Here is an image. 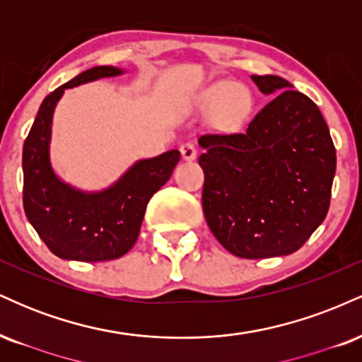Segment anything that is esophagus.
<instances>
[{
  "mask_svg": "<svg viewBox=\"0 0 362 362\" xmlns=\"http://www.w3.org/2000/svg\"><path fill=\"white\" fill-rule=\"evenodd\" d=\"M180 153L185 161H192L195 160V156H197V148H195L192 143H184L180 146Z\"/></svg>",
  "mask_w": 362,
  "mask_h": 362,
  "instance_id": "obj_1",
  "label": "esophagus"
}]
</instances>
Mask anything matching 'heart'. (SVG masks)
Returning <instances> with one entry per match:
<instances>
[{"label":"heart","mask_w":362,"mask_h":362,"mask_svg":"<svg viewBox=\"0 0 362 362\" xmlns=\"http://www.w3.org/2000/svg\"><path fill=\"white\" fill-rule=\"evenodd\" d=\"M201 105L218 110V117L226 126H236L252 110V95L248 88L231 81H218L201 95Z\"/></svg>","instance_id":"obj_1"}]
</instances>
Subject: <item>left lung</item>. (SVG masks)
Segmentation results:
<instances>
[{"instance_id": "left-lung-1", "label": "left lung", "mask_w": 362, "mask_h": 362, "mask_svg": "<svg viewBox=\"0 0 362 362\" xmlns=\"http://www.w3.org/2000/svg\"><path fill=\"white\" fill-rule=\"evenodd\" d=\"M269 102L242 132L199 138L202 209L209 230L242 259L296 252L323 223L335 148L322 112L284 78L252 74Z\"/></svg>"}]
</instances>
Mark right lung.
I'll return each mask as SVG.
<instances>
[{
    "mask_svg": "<svg viewBox=\"0 0 362 362\" xmlns=\"http://www.w3.org/2000/svg\"><path fill=\"white\" fill-rule=\"evenodd\" d=\"M127 73L115 66H95L44 98L23 144V209L54 255L64 260L119 259L134 247L146 206L180 160L178 149L134 161L114 184L83 190L57 175L51 160L52 119L68 88Z\"/></svg>",
    "mask_w": 362,
    "mask_h": 362,
    "instance_id": "1",
    "label": "right lung"
}]
</instances>
